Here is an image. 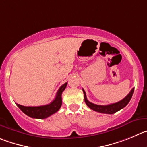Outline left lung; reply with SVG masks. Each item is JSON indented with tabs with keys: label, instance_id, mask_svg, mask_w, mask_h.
<instances>
[{
	"label": "left lung",
	"instance_id": "left-lung-1",
	"mask_svg": "<svg viewBox=\"0 0 147 147\" xmlns=\"http://www.w3.org/2000/svg\"><path fill=\"white\" fill-rule=\"evenodd\" d=\"M83 94H84V100L87 106L90 109H93V110L96 111V112H101V113H105V114H114L115 112H117V111L120 110L121 109L124 108L126 105L129 103L131 101V98H132L133 94L134 91V88H133L132 90L130 91V93L125 97L121 101H118L117 103H114V104H111V105H98L93 104V103L90 102L87 99L86 97V94L85 90L83 89Z\"/></svg>",
	"mask_w": 147,
	"mask_h": 147
}]
</instances>
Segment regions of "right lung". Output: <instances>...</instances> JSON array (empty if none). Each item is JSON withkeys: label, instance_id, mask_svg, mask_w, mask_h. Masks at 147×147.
Here are the masks:
<instances>
[{"label": "right lung", "instance_id": "obj_1", "mask_svg": "<svg viewBox=\"0 0 147 147\" xmlns=\"http://www.w3.org/2000/svg\"><path fill=\"white\" fill-rule=\"evenodd\" d=\"M67 85V83H65L59 88L54 100L49 105L39 107H24L19 105V104H16V105L29 117L37 119L46 118L53 114L56 113L60 109L61 104H62L61 94H62V92L64 90V89L66 88Z\"/></svg>", "mask_w": 147, "mask_h": 147}]
</instances>
